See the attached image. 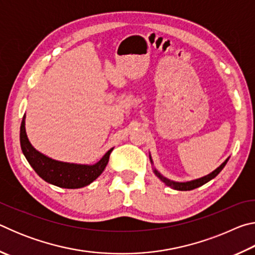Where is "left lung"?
I'll use <instances>...</instances> for the list:
<instances>
[{"label":"left lung","mask_w":255,"mask_h":255,"mask_svg":"<svg viewBox=\"0 0 255 255\" xmlns=\"http://www.w3.org/2000/svg\"><path fill=\"white\" fill-rule=\"evenodd\" d=\"M149 159H150V162L153 163L150 156H149ZM228 159H230V157L226 158L225 162L221 164V166H218L217 169L211 172V173H209L208 175H205V176H202V178L192 180V181H188V182H175V181H172V180L164 178V176L161 173H159V172L156 169H154V173H155V175H156L159 180L163 181L164 183H165L166 185H169V187H171L172 189L180 190V191H188V190H193V189H196V188H199V187H201V185H204L205 183L209 182L210 180H213L214 178H216V176L219 174V172H221L224 169V166L226 165V163H227Z\"/></svg>","instance_id":"1"}]
</instances>
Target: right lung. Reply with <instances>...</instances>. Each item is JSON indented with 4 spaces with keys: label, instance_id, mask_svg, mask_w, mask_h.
I'll use <instances>...</instances> for the list:
<instances>
[{
    "label": "right lung",
    "instance_id": "1",
    "mask_svg": "<svg viewBox=\"0 0 255 255\" xmlns=\"http://www.w3.org/2000/svg\"><path fill=\"white\" fill-rule=\"evenodd\" d=\"M24 116L20 127V144L22 153L32 169L42 180L56 187L65 189H79L89 185L105 171L109 162L111 148L103 155L100 161L93 165L59 162L50 158L33 147L25 132Z\"/></svg>",
    "mask_w": 255,
    "mask_h": 255
}]
</instances>
